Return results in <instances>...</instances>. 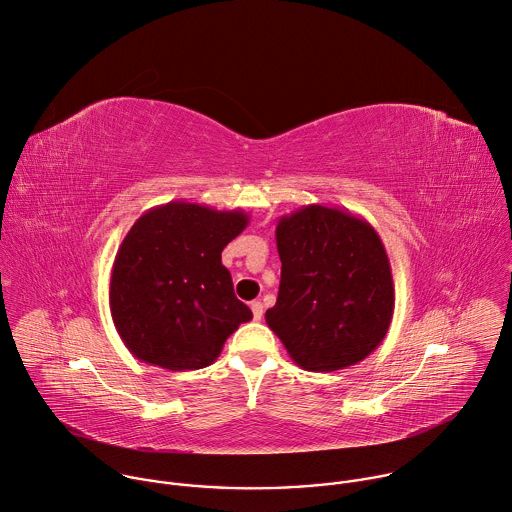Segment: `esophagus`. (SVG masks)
<instances>
[{"instance_id":"1","label":"esophagus","mask_w":512,"mask_h":512,"mask_svg":"<svg viewBox=\"0 0 512 512\" xmlns=\"http://www.w3.org/2000/svg\"><path fill=\"white\" fill-rule=\"evenodd\" d=\"M250 308H252V314H254V320H262V316H264V306H262V302H252L250 304Z\"/></svg>"}]
</instances>
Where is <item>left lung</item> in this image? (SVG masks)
I'll return each mask as SVG.
<instances>
[{
  "label": "left lung",
  "mask_w": 512,
  "mask_h": 512,
  "mask_svg": "<svg viewBox=\"0 0 512 512\" xmlns=\"http://www.w3.org/2000/svg\"><path fill=\"white\" fill-rule=\"evenodd\" d=\"M282 262L278 300L266 324L290 358L332 372L372 354L394 314V282L384 244L360 216L308 204L278 220Z\"/></svg>",
  "instance_id": "1"
}]
</instances>
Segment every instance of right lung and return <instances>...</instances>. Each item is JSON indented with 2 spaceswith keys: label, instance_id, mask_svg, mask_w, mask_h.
Listing matches in <instances>:
<instances>
[{
  "label": "right lung",
  "instance_id": "add662e5",
  "mask_svg": "<svg viewBox=\"0 0 512 512\" xmlns=\"http://www.w3.org/2000/svg\"><path fill=\"white\" fill-rule=\"evenodd\" d=\"M248 220L240 208L176 200L134 222L112 266L110 312L138 360L180 372L210 366L252 320L222 264V250Z\"/></svg>",
  "mask_w": 512,
  "mask_h": 512
}]
</instances>
